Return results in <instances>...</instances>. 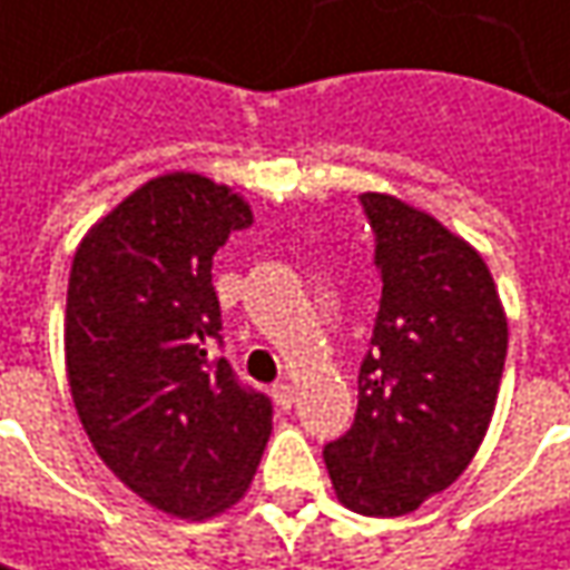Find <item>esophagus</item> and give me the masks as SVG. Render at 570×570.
<instances>
[{"label": "esophagus", "instance_id": "34e87169", "mask_svg": "<svg viewBox=\"0 0 570 570\" xmlns=\"http://www.w3.org/2000/svg\"><path fill=\"white\" fill-rule=\"evenodd\" d=\"M274 403H277L281 410H289V406L296 403V390H293L289 384L274 386Z\"/></svg>", "mask_w": 570, "mask_h": 570}]
</instances>
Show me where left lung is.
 Listing matches in <instances>:
<instances>
[{"instance_id": "obj_1", "label": "left lung", "mask_w": 570, "mask_h": 570, "mask_svg": "<svg viewBox=\"0 0 570 570\" xmlns=\"http://www.w3.org/2000/svg\"><path fill=\"white\" fill-rule=\"evenodd\" d=\"M381 309L352 429L325 445L338 503L406 517L478 454L507 361V313L484 257L416 206L364 193Z\"/></svg>"}]
</instances>
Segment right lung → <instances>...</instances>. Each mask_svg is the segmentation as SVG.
Wrapping results in <instances>:
<instances>
[{
    "mask_svg": "<svg viewBox=\"0 0 570 570\" xmlns=\"http://www.w3.org/2000/svg\"><path fill=\"white\" fill-rule=\"evenodd\" d=\"M254 222L232 186L174 170L125 196L73 254L63 354L77 416L106 468L154 510L235 507L274 406L216 354L213 257Z\"/></svg>",
    "mask_w": 570,
    "mask_h": 570,
    "instance_id": "obj_1",
    "label": "right lung"
}]
</instances>
